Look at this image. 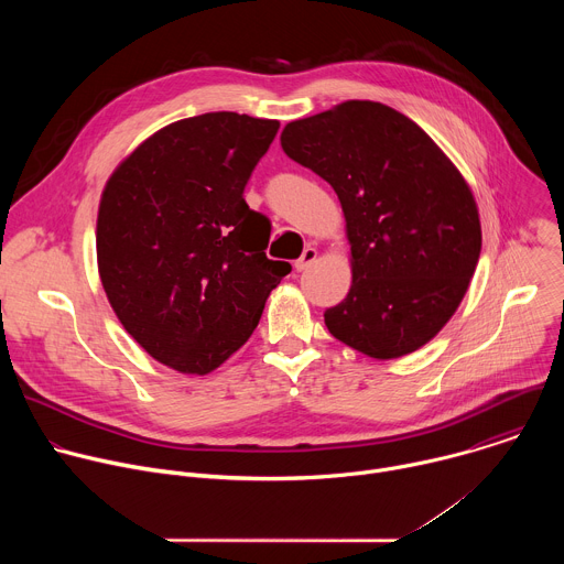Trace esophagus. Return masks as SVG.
Segmentation results:
<instances>
[{
  "mask_svg": "<svg viewBox=\"0 0 564 564\" xmlns=\"http://www.w3.org/2000/svg\"><path fill=\"white\" fill-rule=\"evenodd\" d=\"M314 261H316V250H314V248H305L303 254L294 261V268H296V272H303V270H307Z\"/></svg>",
  "mask_w": 564,
  "mask_h": 564,
  "instance_id": "esophagus-1",
  "label": "esophagus"
}]
</instances>
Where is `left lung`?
<instances>
[{
  "label": "left lung",
  "instance_id": "left-lung-1",
  "mask_svg": "<svg viewBox=\"0 0 564 564\" xmlns=\"http://www.w3.org/2000/svg\"><path fill=\"white\" fill-rule=\"evenodd\" d=\"M281 147L333 185L346 216L352 285L324 314L330 335L372 359L429 344L481 250L477 205L451 158L411 118L370 100L288 122Z\"/></svg>",
  "mask_w": 564,
  "mask_h": 564
}]
</instances>
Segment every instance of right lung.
<instances>
[{
  "label": "right lung",
  "mask_w": 564,
  "mask_h": 564,
  "mask_svg": "<svg viewBox=\"0 0 564 564\" xmlns=\"http://www.w3.org/2000/svg\"><path fill=\"white\" fill-rule=\"evenodd\" d=\"M279 120L203 113L138 144L105 185L98 272L124 330L160 364L207 375L243 346L290 263L243 189Z\"/></svg>",
  "instance_id": "add662e5"
}]
</instances>
